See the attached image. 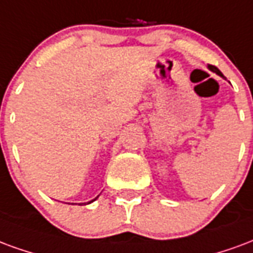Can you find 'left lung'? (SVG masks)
<instances>
[{
  "mask_svg": "<svg viewBox=\"0 0 253 253\" xmlns=\"http://www.w3.org/2000/svg\"><path fill=\"white\" fill-rule=\"evenodd\" d=\"M208 67H209V70L210 71H213V73H215V74H218V75H220V77H222V78H224V75H222V73H221L220 70H218V68L215 67V66H208Z\"/></svg>",
  "mask_w": 253,
  "mask_h": 253,
  "instance_id": "8db88e82",
  "label": "left lung"
}]
</instances>
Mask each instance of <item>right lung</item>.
<instances>
[{"mask_svg":"<svg viewBox=\"0 0 253 253\" xmlns=\"http://www.w3.org/2000/svg\"><path fill=\"white\" fill-rule=\"evenodd\" d=\"M95 200H97V198H94L93 201H95ZM93 201H90V202H87V204H91V202H93Z\"/></svg>","mask_w":253,"mask_h":253,"instance_id":"add662e5","label":"right lung"}]
</instances>
